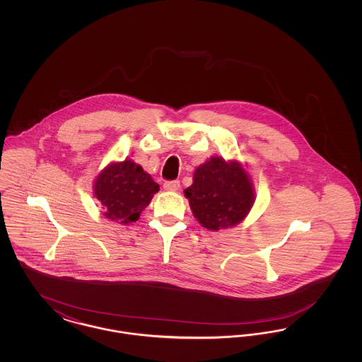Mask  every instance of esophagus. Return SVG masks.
I'll return each mask as SVG.
<instances>
[{
  "label": "esophagus",
  "instance_id": "1",
  "mask_svg": "<svg viewBox=\"0 0 362 362\" xmlns=\"http://www.w3.org/2000/svg\"><path fill=\"white\" fill-rule=\"evenodd\" d=\"M179 189H180L179 180H171V182L164 183V189H167V191H177Z\"/></svg>",
  "mask_w": 362,
  "mask_h": 362
}]
</instances>
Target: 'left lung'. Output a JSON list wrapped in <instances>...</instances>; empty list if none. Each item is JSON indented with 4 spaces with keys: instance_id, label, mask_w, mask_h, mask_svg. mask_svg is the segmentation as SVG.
Returning a JSON list of instances; mask_svg holds the SVG:
<instances>
[{
    "instance_id": "1",
    "label": "left lung",
    "mask_w": 362,
    "mask_h": 362,
    "mask_svg": "<svg viewBox=\"0 0 362 362\" xmlns=\"http://www.w3.org/2000/svg\"><path fill=\"white\" fill-rule=\"evenodd\" d=\"M185 197L199 224L220 230L240 224L248 216L255 202V189L240 161L211 156L195 168Z\"/></svg>"
}]
</instances>
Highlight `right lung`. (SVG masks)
I'll return each mask as SVG.
<instances>
[{"instance_id":"right-lung-1","label":"right lung","mask_w":362,"mask_h":362,"mask_svg":"<svg viewBox=\"0 0 362 362\" xmlns=\"http://www.w3.org/2000/svg\"><path fill=\"white\" fill-rule=\"evenodd\" d=\"M158 189L152 176L130 158L110 163L93 182L104 217L122 225L136 223Z\"/></svg>"}]
</instances>
